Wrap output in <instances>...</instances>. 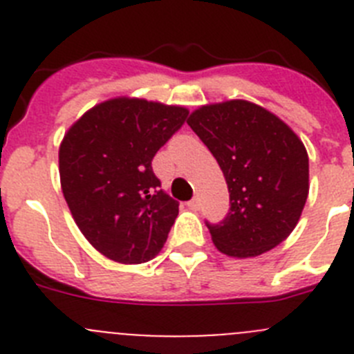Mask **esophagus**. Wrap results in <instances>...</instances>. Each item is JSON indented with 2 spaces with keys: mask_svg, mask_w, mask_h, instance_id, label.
<instances>
[{
  "mask_svg": "<svg viewBox=\"0 0 354 354\" xmlns=\"http://www.w3.org/2000/svg\"><path fill=\"white\" fill-rule=\"evenodd\" d=\"M187 207L192 209V211H198V209H200V200L198 198L189 200V202H187Z\"/></svg>",
  "mask_w": 354,
  "mask_h": 354,
  "instance_id": "34e87169",
  "label": "esophagus"
}]
</instances>
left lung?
Here are the masks:
<instances>
[{
	"label": "left lung",
	"mask_w": 354,
	"mask_h": 354,
	"mask_svg": "<svg viewBox=\"0 0 354 354\" xmlns=\"http://www.w3.org/2000/svg\"><path fill=\"white\" fill-rule=\"evenodd\" d=\"M187 126L211 150L230 193L227 218L207 223L216 248L248 259L286 241L308 196V154L298 134L243 99L200 106Z\"/></svg>",
	"instance_id": "8db88e82"
}]
</instances>
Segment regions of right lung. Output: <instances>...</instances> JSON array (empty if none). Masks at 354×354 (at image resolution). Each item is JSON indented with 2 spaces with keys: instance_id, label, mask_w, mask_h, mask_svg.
I'll return each instance as SVG.
<instances>
[{
  "instance_id": "obj_1",
  "label": "right lung",
  "mask_w": 354,
  "mask_h": 354,
  "mask_svg": "<svg viewBox=\"0 0 354 354\" xmlns=\"http://www.w3.org/2000/svg\"><path fill=\"white\" fill-rule=\"evenodd\" d=\"M186 108L115 97L81 115L58 150L60 184L90 245L120 264L154 259L179 214V202L152 171L156 152L180 129Z\"/></svg>"
}]
</instances>
